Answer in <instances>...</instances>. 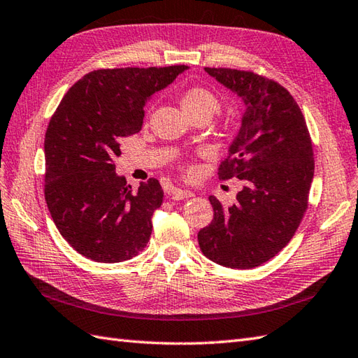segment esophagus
Here are the masks:
<instances>
[{"mask_svg": "<svg viewBox=\"0 0 358 358\" xmlns=\"http://www.w3.org/2000/svg\"><path fill=\"white\" fill-rule=\"evenodd\" d=\"M169 194L171 196L173 201H184V199H188V197L194 196L193 192H188V189H180V188H173Z\"/></svg>", "mask_w": 358, "mask_h": 358, "instance_id": "34e87169", "label": "esophagus"}]
</instances>
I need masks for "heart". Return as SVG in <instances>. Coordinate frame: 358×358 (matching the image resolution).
Instances as JSON below:
<instances>
[{
	"instance_id": "heart-1",
	"label": "heart",
	"mask_w": 358,
	"mask_h": 358,
	"mask_svg": "<svg viewBox=\"0 0 358 358\" xmlns=\"http://www.w3.org/2000/svg\"><path fill=\"white\" fill-rule=\"evenodd\" d=\"M180 104L188 116L197 113L214 115L220 108V101L216 93L205 89V87H192L180 98Z\"/></svg>"
}]
</instances>
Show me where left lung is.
I'll list each match as a JSON object with an SVG mask.
<instances>
[{"label": "left lung", "mask_w": 358, "mask_h": 358, "mask_svg": "<svg viewBox=\"0 0 358 358\" xmlns=\"http://www.w3.org/2000/svg\"><path fill=\"white\" fill-rule=\"evenodd\" d=\"M241 96L239 133L219 166V179L237 178L243 188L225 208L210 196L214 216L197 241L203 256L228 268L250 269L282 251L308 208L314 153L305 117L279 83L236 69L205 67Z\"/></svg>", "instance_id": "obj_1"}]
</instances>
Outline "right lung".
<instances>
[{"label": "right lung", "instance_id": "obj_1", "mask_svg": "<svg viewBox=\"0 0 358 358\" xmlns=\"http://www.w3.org/2000/svg\"><path fill=\"white\" fill-rule=\"evenodd\" d=\"M187 69L90 71L53 113L44 141V196L61 236L84 257L116 264L147 246L162 187L150 179L133 192L116 174L115 157L121 156V141L141 131L147 99Z\"/></svg>", "mask_w": 358, "mask_h": 358}]
</instances>
